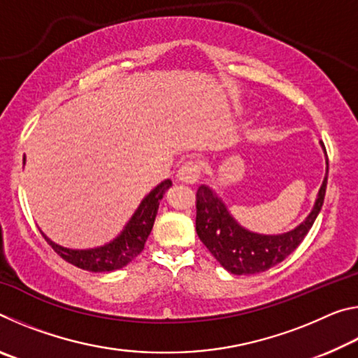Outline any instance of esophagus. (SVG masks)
<instances>
[{
	"instance_id": "esophagus-1",
	"label": "esophagus",
	"mask_w": 358,
	"mask_h": 358,
	"mask_svg": "<svg viewBox=\"0 0 358 358\" xmlns=\"http://www.w3.org/2000/svg\"><path fill=\"white\" fill-rule=\"evenodd\" d=\"M201 172H202L201 162L189 159V161H185L183 164L180 166L177 177L181 183L194 185V183H197L199 178H201Z\"/></svg>"
}]
</instances>
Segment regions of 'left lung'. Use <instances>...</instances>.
<instances>
[{
  "instance_id": "1",
  "label": "left lung",
  "mask_w": 358,
  "mask_h": 358,
  "mask_svg": "<svg viewBox=\"0 0 358 358\" xmlns=\"http://www.w3.org/2000/svg\"><path fill=\"white\" fill-rule=\"evenodd\" d=\"M327 175H329V157H327ZM325 189L327 177L320 186L316 205L299 227L281 235H259L238 226L229 215V210L221 199H217L208 186L202 185L196 192L197 235L207 250L213 254V257L230 273H260L282 262L299 248L322 208Z\"/></svg>"
}]
</instances>
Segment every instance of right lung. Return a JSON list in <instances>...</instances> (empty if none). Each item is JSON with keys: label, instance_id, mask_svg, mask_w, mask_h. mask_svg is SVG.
<instances>
[{"label": "right lung", "instance_id": "1", "mask_svg": "<svg viewBox=\"0 0 358 358\" xmlns=\"http://www.w3.org/2000/svg\"><path fill=\"white\" fill-rule=\"evenodd\" d=\"M171 186V180H166L161 185H157L138 205L134 216L131 217L128 226L124 227L120 237L106 246L94 248V250H69V248L53 243L44 234L42 235L59 257L74 266H78V268L94 271V273L123 268L124 265H128L131 260H134L143 251L145 241H147L151 229H153L157 208H159V201Z\"/></svg>", "mask_w": 358, "mask_h": 358}]
</instances>
